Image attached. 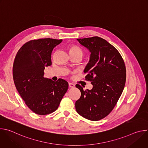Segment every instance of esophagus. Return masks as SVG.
Listing matches in <instances>:
<instances>
[{"mask_svg": "<svg viewBox=\"0 0 148 148\" xmlns=\"http://www.w3.org/2000/svg\"><path fill=\"white\" fill-rule=\"evenodd\" d=\"M69 86L70 88H74L75 87V84L71 83V82H69Z\"/></svg>", "mask_w": 148, "mask_h": 148, "instance_id": "34e87169", "label": "esophagus"}]
</instances>
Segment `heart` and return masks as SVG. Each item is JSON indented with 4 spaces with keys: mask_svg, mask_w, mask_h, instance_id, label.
Wrapping results in <instances>:
<instances>
[{
    "mask_svg": "<svg viewBox=\"0 0 148 148\" xmlns=\"http://www.w3.org/2000/svg\"><path fill=\"white\" fill-rule=\"evenodd\" d=\"M69 52L71 54H78L82 56V50L77 46H71L69 49Z\"/></svg>",
    "mask_w": 148,
    "mask_h": 148,
    "instance_id": "b5f03b06",
    "label": "heart"
}]
</instances>
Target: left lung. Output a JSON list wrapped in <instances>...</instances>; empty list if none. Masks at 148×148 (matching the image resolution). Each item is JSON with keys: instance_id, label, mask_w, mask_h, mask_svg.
I'll list each match as a JSON object with an SVG mask.
<instances>
[{"instance_id": "1", "label": "left lung", "mask_w": 148, "mask_h": 148, "mask_svg": "<svg viewBox=\"0 0 148 148\" xmlns=\"http://www.w3.org/2000/svg\"><path fill=\"white\" fill-rule=\"evenodd\" d=\"M79 43L90 53V60L84 70L86 78L93 87L86 90L77 84L81 97L75 102L78 114L91 121L107 116L113 110L123 90L126 69L118 50L99 37L77 39Z\"/></svg>"}]
</instances>
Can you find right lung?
<instances>
[{
  "label": "right lung",
  "instance_id": "right-lung-1",
  "mask_svg": "<svg viewBox=\"0 0 148 148\" xmlns=\"http://www.w3.org/2000/svg\"><path fill=\"white\" fill-rule=\"evenodd\" d=\"M62 41L50 38L30 40L21 47L15 57L13 77L16 88L36 114L54 112L68 90L66 80L53 81L44 77L45 67L51 65L52 51Z\"/></svg>",
  "mask_w": 148,
  "mask_h": 148
}]
</instances>
